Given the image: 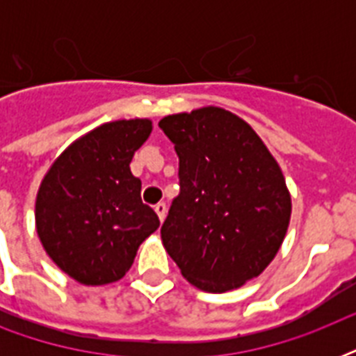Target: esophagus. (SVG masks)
Masks as SVG:
<instances>
[{"instance_id": "esophagus-1", "label": "esophagus", "mask_w": 356, "mask_h": 356, "mask_svg": "<svg viewBox=\"0 0 356 356\" xmlns=\"http://www.w3.org/2000/svg\"><path fill=\"white\" fill-rule=\"evenodd\" d=\"M155 212H156V216H159V220H161V222H164V218H166V212H168V207H166V203H156L155 205Z\"/></svg>"}]
</instances>
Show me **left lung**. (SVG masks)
I'll use <instances>...</instances> for the list:
<instances>
[{
    "mask_svg": "<svg viewBox=\"0 0 356 356\" xmlns=\"http://www.w3.org/2000/svg\"><path fill=\"white\" fill-rule=\"evenodd\" d=\"M159 127L175 145L181 192L161 238L183 277L223 293L259 277L286 236L292 200L264 142L220 107L166 116Z\"/></svg>",
    "mask_w": 356,
    "mask_h": 356,
    "instance_id": "8db88e82",
    "label": "left lung"
}]
</instances>
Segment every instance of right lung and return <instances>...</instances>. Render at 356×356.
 <instances>
[{"label": "right lung", "mask_w": 356, "mask_h": 356, "mask_svg": "<svg viewBox=\"0 0 356 356\" xmlns=\"http://www.w3.org/2000/svg\"><path fill=\"white\" fill-rule=\"evenodd\" d=\"M151 131L147 118L103 123L70 144L42 179L36 233L49 259L81 284L120 281L161 225L129 168Z\"/></svg>", "instance_id": "1"}]
</instances>
